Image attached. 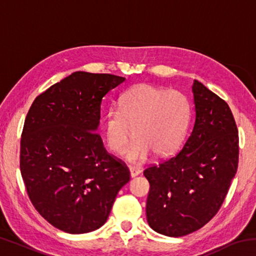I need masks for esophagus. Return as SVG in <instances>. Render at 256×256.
Listing matches in <instances>:
<instances>
[{
	"instance_id": "1",
	"label": "esophagus",
	"mask_w": 256,
	"mask_h": 256,
	"mask_svg": "<svg viewBox=\"0 0 256 256\" xmlns=\"http://www.w3.org/2000/svg\"><path fill=\"white\" fill-rule=\"evenodd\" d=\"M130 174H131V177H136L140 174V170L136 167H130Z\"/></svg>"
}]
</instances>
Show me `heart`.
Segmentation results:
<instances>
[{
    "label": "heart",
    "mask_w": 256,
    "mask_h": 256,
    "mask_svg": "<svg viewBox=\"0 0 256 256\" xmlns=\"http://www.w3.org/2000/svg\"><path fill=\"white\" fill-rule=\"evenodd\" d=\"M190 114L188 98L180 90L136 84L120 97L118 107L107 110L104 123L106 144L114 154H123L132 128L134 138L126 151L130 162H144L151 152L164 157L183 144Z\"/></svg>",
    "instance_id": "1"
}]
</instances>
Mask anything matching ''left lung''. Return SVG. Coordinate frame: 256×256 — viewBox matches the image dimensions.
<instances>
[{"instance_id": "1", "label": "left lung", "mask_w": 256, "mask_h": 256, "mask_svg": "<svg viewBox=\"0 0 256 256\" xmlns=\"http://www.w3.org/2000/svg\"><path fill=\"white\" fill-rule=\"evenodd\" d=\"M193 131L178 152L146 168V220L159 234L180 237L216 214L238 167V130L228 104L194 80Z\"/></svg>"}]
</instances>
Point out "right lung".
Wrapping results in <instances>:
<instances>
[{
	"label": "right lung",
	"mask_w": 256,
	"mask_h": 256,
	"mask_svg": "<svg viewBox=\"0 0 256 256\" xmlns=\"http://www.w3.org/2000/svg\"><path fill=\"white\" fill-rule=\"evenodd\" d=\"M125 78L78 71L37 96L24 120L20 170L40 214L68 234L102 227L130 180L96 132L102 98Z\"/></svg>",
	"instance_id": "obj_1"
}]
</instances>
